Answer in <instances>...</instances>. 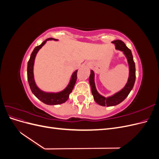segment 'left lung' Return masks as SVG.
<instances>
[{"mask_svg": "<svg viewBox=\"0 0 159 159\" xmlns=\"http://www.w3.org/2000/svg\"><path fill=\"white\" fill-rule=\"evenodd\" d=\"M112 43L115 44V48L120 51H122L124 53V54L125 55L127 59L129 66V76L127 84L119 92L111 96V97L105 98L103 96L101 95L98 92L97 89H96L94 81V72L93 70H91V74L89 79L91 88V93H92L95 102L100 105H102V106L107 107L117 105L120 103H121L127 97L133 88L136 78L135 64H134L131 50L129 49L126 45L125 44V43L120 40H114L112 42Z\"/></svg>", "mask_w": 159, "mask_h": 159, "instance_id": "obj_1", "label": "left lung"}]
</instances>
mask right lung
<instances>
[{
    "mask_svg": "<svg viewBox=\"0 0 159 159\" xmlns=\"http://www.w3.org/2000/svg\"><path fill=\"white\" fill-rule=\"evenodd\" d=\"M57 40L54 38H48L45 41L43 42L40 46H36L33 52H32L30 60L28 61V66H27V78L28 84H29L30 89L33 94L36 97L40 99L41 102L44 103L47 105H58L65 103L68 99L69 98V95L70 93L73 90V88L75 85V84L77 80V72L78 70L74 72V74L71 75V78L70 81V84L67 86L66 88L60 91L58 93H46L40 90L39 88L37 87V85L35 84L34 79V74H33V68H34V60L35 57L37 54V53L41 48L45 44V43L48 40Z\"/></svg>",
    "mask_w": 159,
    "mask_h": 159,
    "instance_id": "obj_1",
    "label": "right lung"
}]
</instances>
